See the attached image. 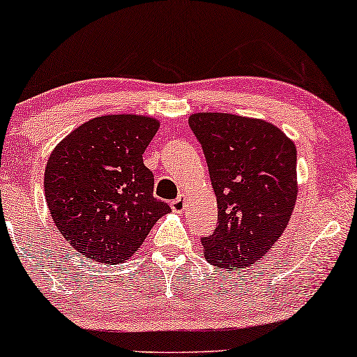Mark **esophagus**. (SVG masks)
Segmentation results:
<instances>
[{
    "label": "esophagus",
    "instance_id": "1",
    "mask_svg": "<svg viewBox=\"0 0 357 357\" xmlns=\"http://www.w3.org/2000/svg\"><path fill=\"white\" fill-rule=\"evenodd\" d=\"M170 206H172V210L175 211V213H180L183 210V206H185V203H183V195H178L177 198H175V200H172V203H170Z\"/></svg>",
    "mask_w": 357,
    "mask_h": 357
}]
</instances>
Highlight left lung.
<instances>
[{
    "label": "left lung",
    "instance_id": "obj_1",
    "mask_svg": "<svg viewBox=\"0 0 357 357\" xmlns=\"http://www.w3.org/2000/svg\"><path fill=\"white\" fill-rule=\"evenodd\" d=\"M205 154L218 221L202 238L206 261L239 271L280 238L297 200V149L274 124L228 113L188 119Z\"/></svg>",
    "mask_w": 357,
    "mask_h": 357
}]
</instances>
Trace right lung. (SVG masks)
Listing matches in <instances>:
<instances>
[{
    "instance_id": "obj_1",
    "label": "right lung",
    "mask_w": 357,
    "mask_h": 357,
    "mask_svg": "<svg viewBox=\"0 0 357 357\" xmlns=\"http://www.w3.org/2000/svg\"><path fill=\"white\" fill-rule=\"evenodd\" d=\"M159 121L136 114L100 116L78 126L49 157L45 200L72 248L91 261L118 264L172 211L157 200L142 154Z\"/></svg>"
}]
</instances>
